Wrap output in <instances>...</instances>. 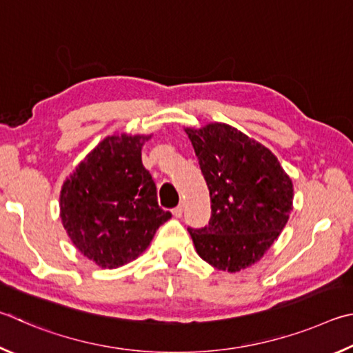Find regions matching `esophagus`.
<instances>
[{"label": "esophagus", "mask_w": 353, "mask_h": 353, "mask_svg": "<svg viewBox=\"0 0 353 353\" xmlns=\"http://www.w3.org/2000/svg\"><path fill=\"white\" fill-rule=\"evenodd\" d=\"M183 211H184V205L183 203H180V205H178L175 209H172V214H173V217H181L183 215Z\"/></svg>", "instance_id": "1"}]
</instances>
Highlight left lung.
<instances>
[{"mask_svg":"<svg viewBox=\"0 0 353 353\" xmlns=\"http://www.w3.org/2000/svg\"><path fill=\"white\" fill-rule=\"evenodd\" d=\"M209 196L211 219L189 228L199 256L236 273L261 261L285 228L293 183L271 150L228 123L186 128Z\"/></svg>","mask_w":353,"mask_h":353,"instance_id":"8db88e82","label":"left lung"}]
</instances>
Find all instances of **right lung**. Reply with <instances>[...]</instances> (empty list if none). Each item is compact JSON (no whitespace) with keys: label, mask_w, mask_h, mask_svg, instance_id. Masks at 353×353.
Returning a JSON list of instances; mask_svg holds the SVG:
<instances>
[{"label":"right lung","mask_w":353,"mask_h":353,"mask_svg":"<svg viewBox=\"0 0 353 353\" xmlns=\"http://www.w3.org/2000/svg\"><path fill=\"white\" fill-rule=\"evenodd\" d=\"M150 136L114 134L86 154L60 190V217L74 246L102 268H119L150 245L172 217L142 165Z\"/></svg>","instance_id":"right-lung-1"}]
</instances>
